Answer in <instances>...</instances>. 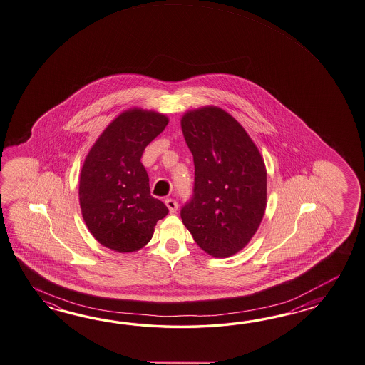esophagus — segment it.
<instances>
[{"label": "esophagus", "instance_id": "34e87169", "mask_svg": "<svg viewBox=\"0 0 365 365\" xmlns=\"http://www.w3.org/2000/svg\"><path fill=\"white\" fill-rule=\"evenodd\" d=\"M165 204L169 208L170 213H174V212L177 211V208H178V202H177V200H174V199H166Z\"/></svg>", "mask_w": 365, "mask_h": 365}]
</instances>
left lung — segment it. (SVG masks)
Segmentation results:
<instances>
[{
  "label": "left lung",
  "instance_id": "obj_1",
  "mask_svg": "<svg viewBox=\"0 0 365 365\" xmlns=\"http://www.w3.org/2000/svg\"><path fill=\"white\" fill-rule=\"evenodd\" d=\"M194 155V195L180 211L207 254L227 258L258 230L267 205L266 165L247 132L216 106L187 111L180 120Z\"/></svg>",
  "mask_w": 365,
  "mask_h": 365
}]
</instances>
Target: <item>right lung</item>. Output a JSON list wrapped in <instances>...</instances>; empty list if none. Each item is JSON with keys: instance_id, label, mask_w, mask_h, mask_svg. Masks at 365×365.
<instances>
[{"instance_id": "add662e5", "label": "right lung", "mask_w": 365, "mask_h": 365, "mask_svg": "<svg viewBox=\"0 0 365 365\" xmlns=\"http://www.w3.org/2000/svg\"><path fill=\"white\" fill-rule=\"evenodd\" d=\"M163 113L133 107L107 125L82 165V217L98 242L118 252H133L152 240L169 210L150 195L141 155L168 125Z\"/></svg>"}]
</instances>
